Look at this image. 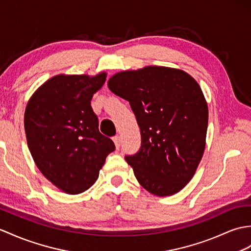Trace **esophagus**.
Here are the masks:
<instances>
[{
  "label": "esophagus",
  "mask_w": 251,
  "mask_h": 251,
  "mask_svg": "<svg viewBox=\"0 0 251 251\" xmlns=\"http://www.w3.org/2000/svg\"><path fill=\"white\" fill-rule=\"evenodd\" d=\"M112 139H113V142L115 144V148L119 149L120 145H121V137L120 136H115Z\"/></svg>",
  "instance_id": "esophagus-1"
}]
</instances>
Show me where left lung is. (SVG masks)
<instances>
[{
	"mask_svg": "<svg viewBox=\"0 0 251 251\" xmlns=\"http://www.w3.org/2000/svg\"><path fill=\"white\" fill-rule=\"evenodd\" d=\"M110 91L129 101L141 148L125 156L138 182L166 197L183 189L204 153L207 103L200 85L180 69L147 66L113 75Z\"/></svg>",
	"mask_w": 251,
	"mask_h": 251,
	"instance_id": "left-lung-1",
	"label": "left lung"
}]
</instances>
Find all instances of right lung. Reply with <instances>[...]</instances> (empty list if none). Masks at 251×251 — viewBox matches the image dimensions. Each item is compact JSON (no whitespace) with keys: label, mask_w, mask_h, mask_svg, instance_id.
I'll list each match as a JSON object with an SVG mask.
<instances>
[{"label":"right lung","mask_w":251,"mask_h":251,"mask_svg":"<svg viewBox=\"0 0 251 251\" xmlns=\"http://www.w3.org/2000/svg\"><path fill=\"white\" fill-rule=\"evenodd\" d=\"M107 74L57 75L39 86L25 112L27 147L43 176L62 191L77 195L96 182L113 141L99 132L93 95Z\"/></svg>","instance_id":"1"}]
</instances>
